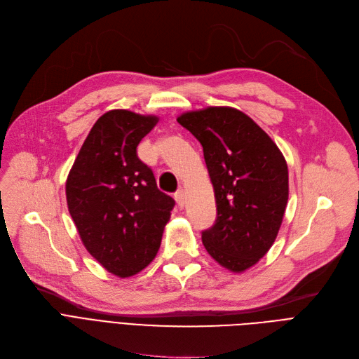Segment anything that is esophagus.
I'll return each instance as SVG.
<instances>
[{
  "label": "esophagus",
  "mask_w": 359,
  "mask_h": 359,
  "mask_svg": "<svg viewBox=\"0 0 359 359\" xmlns=\"http://www.w3.org/2000/svg\"><path fill=\"white\" fill-rule=\"evenodd\" d=\"M175 200H177L180 208H184V204H185V191H184L182 189H180V190L175 193Z\"/></svg>",
  "instance_id": "1"
}]
</instances>
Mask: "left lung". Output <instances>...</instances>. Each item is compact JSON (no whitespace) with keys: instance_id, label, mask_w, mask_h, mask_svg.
Here are the masks:
<instances>
[{"instance_id":"1","label":"left lung","mask_w":359,"mask_h":359,"mask_svg":"<svg viewBox=\"0 0 359 359\" xmlns=\"http://www.w3.org/2000/svg\"><path fill=\"white\" fill-rule=\"evenodd\" d=\"M177 121L203 146L215 190L216 220L201 231V241L219 264L244 271L276 240L287 203L286 161L238 109L212 107Z\"/></svg>"}]
</instances>
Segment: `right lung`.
<instances>
[{
  "label": "right lung",
  "instance_id": "add662e5",
  "mask_svg": "<svg viewBox=\"0 0 359 359\" xmlns=\"http://www.w3.org/2000/svg\"><path fill=\"white\" fill-rule=\"evenodd\" d=\"M156 123V116L126 109L102 115L65 184L68 210L84 247L119 278L135 275L155 259L175 206L137 156L139 143Z\"/></svg>",
  "mask_w": 359,
  "mask_h": 359
}]
</instances>
